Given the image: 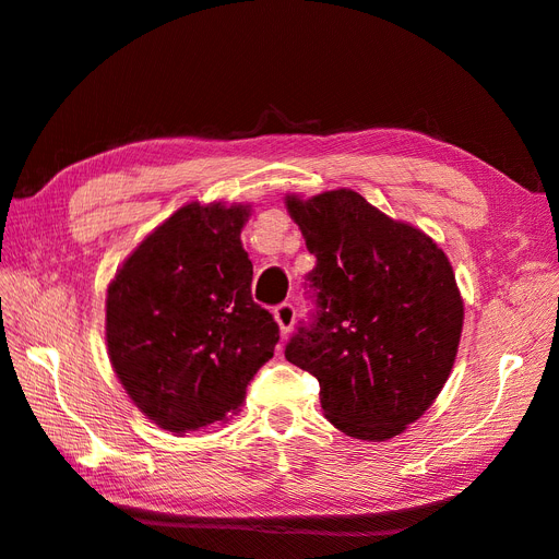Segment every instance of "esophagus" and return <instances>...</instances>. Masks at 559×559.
Here are the masks:
<instances>
[{
	"mask_svg": "<svg viewBox=\"0 0 559 559\" xmlns=\"http://www.w3.org/2000/svg\"><path fill=\"white\" fill-rule=\"evenodd\" d=\"M273 312H275V321L280 324L282 335L289 333L294 329V321H296V308L292 306V302H280Z\"/></svg>",
	"mask_w": 559,
	"mask_h": 559,
	"instance_id": "obj_1",
	"label": "esophagus"
}]
</instances>
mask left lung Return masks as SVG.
<instances>
[{
	"label": "left lung",
	"mask_w": 559,
	"mask_h": 559,
	"mask_svg": "<svg viewBox=\"0 0 559 559\" xmlns=\"http://www.w3.org/2000/svg\"><path fill=\"white\" fill-rule=\"evenodd\" d=\"M317 265L314 302L284 349L319 380L335 429L386 441L429 411L460 347L464 302L443 249L357 191L286 195Z\"/></svg>",
	"instance_id": "obj_1"
}]
</instances>
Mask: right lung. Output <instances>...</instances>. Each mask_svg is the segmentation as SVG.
<instances>
[{"mask_svg": "<svg viewBox=\"0 0 559 559\" xmlns=\"http://www.w3.org/2000/svg\"><path fill=\"white\" fill-rule=\"evenodd\" d=\"M247 218L249 205H183L109 284V361L160 429L186 433L226 421L273 359L280 326L251 298L253 265L240 240Z\"/></svg>", "mask_w": 559, "mask_h": 559, "instance_id": "right-lung-1", "label": "right lung"}]
</instances>
